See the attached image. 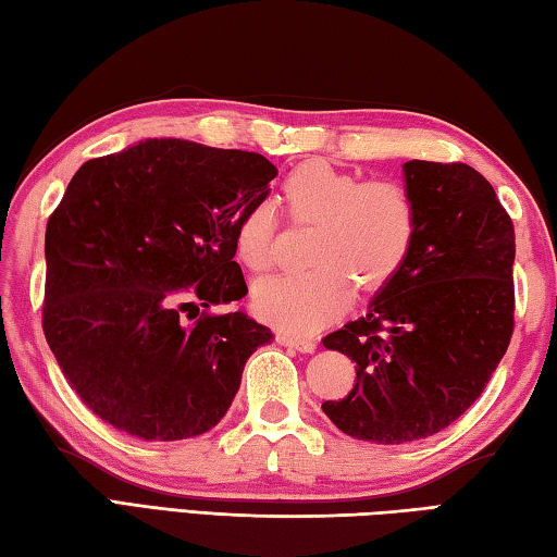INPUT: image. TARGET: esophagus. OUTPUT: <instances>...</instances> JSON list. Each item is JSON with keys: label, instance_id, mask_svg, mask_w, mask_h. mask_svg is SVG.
<instances>
[{"label": "esophagus", "instance_id": "obj_1", "mask_svg": "<svg viewBox=\"0 0 557 557\" xmlns=\"http://www.w3.org/2000/svg\"><path fill=\"white\" fill-rule=\"evenodd\" d=\"M277 343L280 345H287L294 347V350L299 352H313L315 350V343L311 337H299V335H289V333H277Z\"/></svg>", "mask_w": 557, "mask_h": 557}]
</instances>
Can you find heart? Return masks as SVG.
Segmentation results:
<instances>
[{"instance_id": "b5f03b06", "label": "heart", "mask_w": 557, "mask_h": 557, "mask_svg": "<svg viewBox=\"0 0 557 557\" xmlns=\"http://www.w3.org/2000/svg\"><path fill=\"white\" fill-rule=\"evenodd\" d=\"M292 222L315 224L311 270L280 272L258 280L250 304L258 319L289 333H311L350 307L355 280L379 289L406 265L418 242L416 198L394 181H364L309 161L282 185ZM275 210L270 202L248 207L236 224V258L250 270L275 260Z\"/></svg>"}]
</instances>
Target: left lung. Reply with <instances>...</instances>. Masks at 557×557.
I'll return each instance as SVG.
<instances>
[{"label": "left lung", "mask_w": 557, "mask_h": 557, "mask_svg": "<svg viewBox=\"0 0 557 557\" xmlns=\"http://www.w3.org/2000/svg\"><path fill=\"white\" fill-rule=\"evenodd\" d=\"M420 226L406 265L367 315L323 337L357 364L355 386L323 412L374 444L449 428L483 394L515 331V224L468 163L406 161Z\"/></svg>", "instance_id": "left-lung-1"}]
</instances>
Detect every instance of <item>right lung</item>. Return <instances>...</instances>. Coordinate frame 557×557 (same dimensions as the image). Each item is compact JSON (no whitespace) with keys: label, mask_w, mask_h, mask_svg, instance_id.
Instances as JSON below:
<instances>
[{"label":"right lung","mask_w":557,"mask_h":557,"mask_svg":"<svg viewBox=\"0 0 557 557\" xmlns=\"http://www.w3.org/2000/svg\"><path fill=\"white\" fill-rule=\"evenodd\" d=\"M275 176L256 151L188 139L139 141L74 173L46 228L42 331L103 422L178 442L226 416L246 359L275 335L210 307L248 294L236 224Z\"/></svg>","instance_id":"1"}]
</instances>
